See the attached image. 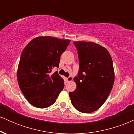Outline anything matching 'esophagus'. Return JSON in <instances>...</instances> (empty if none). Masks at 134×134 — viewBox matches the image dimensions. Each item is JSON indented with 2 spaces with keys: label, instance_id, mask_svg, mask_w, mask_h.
<instances>
[{
  "label": "esophagus",
  "instance_id": "obj_1",
  "mask_svg": "<svg viewBox=\"0 0 134 134\" xmlns=\"http://www.w3.org/2000/svg\"><path fill=\"white\" fill-rule=\"evenodd\" d=\"M72 79H73V77H72V76H69V77L67 78V80L68 82H70V81H72Z\"/></svg>",
  "mask_w": 134,
  "mask_h": 134
}]
</instances>
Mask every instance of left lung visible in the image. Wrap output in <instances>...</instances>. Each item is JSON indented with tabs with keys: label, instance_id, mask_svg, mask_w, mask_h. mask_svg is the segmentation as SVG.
Masks as SVG:
<instances>
[{
	"label": "left lung",
	"instance_id": "8db88e82",
	"mask_svg": "<svg viewBox=\"0 0 134 134\" xmlns=\"http://www.w3.org/2000/svg\"><path fill=\"white\" fill-rule=\"evenodd\" d=\"M77 50L79 69L74 78V91L69 96L74 107L90 113L99 108L107 100L115 80L111 55L102 46L93 42L74 41Z\"/></svg>",
	"mask_w": 134,
	"mask_h": 134
}]
</instances>
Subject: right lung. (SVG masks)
Listing matches in <instances>:
<instances>
[{
  "label": "right lung",
  "instance_id": "obj_1",
  "mask_svg": "<svg viewBox=\"0 0 134 134\" xmlns=\"http://www.w3.org/2000/svg\"><path fill=\"white\" fill-rule=\"evenodd\" d=\"M70 40L51 36L34 38L24 48L18 69L21 91L32 105L45 108L56 101L64 87V80L58 72L60 58Z\"/></svg>",
  "mask_w": 134,
  "mask_h": 134
}]
</instances>
